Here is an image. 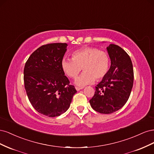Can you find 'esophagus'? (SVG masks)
Here are the masks:
<instances>
[{"label":"esophagus","mask_w":154,"mask_h":154,"mask_svg":"<svg viewBox=\"0 0 154 154\" xmlns=\"http://www.w3.org/2000/svg\"><path fill=\"white\" fill-rule=\"evenodd\" d=\"M82 88H83V87H76V91H80V90L82 89Z\"/></svg>","instance_id":"esophagus-1"}]
</instances>
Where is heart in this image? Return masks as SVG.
Segmentation results:
<instances>
[{
	"label": "heart",
	"mask_w": 154,
	"mask_h": 154,
	"mask_svg": "<svg viewBox=\"0 0 154 154\" xmlns=\"http://www.w3.org/2000/svg\"><path fill=\"white\" fill-rule=\"evenodd\" d=\"M71 57L72 60L63 59L61 66L63 71L72 79H76L83 69L84 72L76 81L78 85L90 84L95 81V79L100 80L109 71L110 58L105 51L85 47L74 51Z\"/></svg>",
	"instance_id": "obj_1"
}]
</instances>
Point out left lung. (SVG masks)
I'll list each match as a JSON object with an SVG mask.
<instances>
[{
  "mask_svg": "<svg viewBox=\"0 0 154 154\" xmlns=\"http://www.w3.org/2000/svg\"><path fill=\"white\" fill-rule=\"evenodd\" d=\"M111 66L106 75L96 86L89 100L92 108L101 114H111L127 103L134 83L132 63L129 55L119 46L107 47Z\"/></svg>",
  "mask_w": 154,
  "mask_h": 154,
  "instance_id": "1",
  "label": "left lung"
}]
</instances>
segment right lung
<instances>
[{
  "label": "right lung",
  "instance_id": "add662e5",
  "mask_svg": "<svg viewBox=\"0 0 154 154\" xmlns=\"http://www.w3.org/2000/svg\"><path fill=\"white\" fill-rule=\"evenodd\" d=\"M67 44H48L32 53L24 69V87L33 108L48 117L65 112L77 92L61 66Z\"/></svg>",
  "mask_w": 154,
  "mask_h": 154
}]
</instances>
